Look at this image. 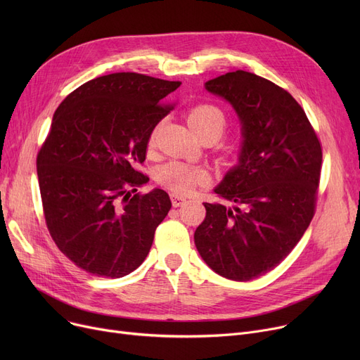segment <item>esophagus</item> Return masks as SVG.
I'll return each instance as SVG.
<instances>
[{"label":"esophagus","instance_id":"esophagus-1","mask_svg":"<svg viewBox=\"0 0 360 360\" xmlns=\"http://www.w3.org/2000/svg\"><path fill=\"white\" fill-rule=\"evenodd\" d=\"M170 200H172L174 207H181V205H184L185 201H186L184 197H181V195H178V194H172V195H170Z\"/></svg>","mask_w":360,"mask_h":360}]
</instances>
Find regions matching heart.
Segmentation results:
<instances>
[{"label": "heart", "instance_id": "b5f03b06", "mask_svg": "<svg viewBox=\"0 0 360 360\" xmlns=\"http://www.w3.org/2000/svg\"><path fill=\"white\" fill-rule=\"evenodd\" d=\"M188 122L201 139L205 136H216L219 139L226 127H228V117H226L223 109L214 103H200L188 112ZM159 128L160 122L151 128L148 134V146H153L156 143ZM156 179L166 190L182 195L191 193L194 188L205 184L209 179V174L200 166H191L172 160L162 165L156 170Z\"/></svg>", "mask_w": 360, "mask_h": 360}]
</instances>
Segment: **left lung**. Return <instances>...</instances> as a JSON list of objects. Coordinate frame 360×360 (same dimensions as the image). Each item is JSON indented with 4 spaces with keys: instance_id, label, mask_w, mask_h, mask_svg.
<instances>
[{
    "instance_id": "left-lung-1",
    "label": "left lung",
    "mask_w": 360,
    "mask_h": 360,
    "mask_svg": "<svg viewBox=\"0 0 360 360\" xmlns=\"http://www.w3.org/2000/svg\"><path fill=\"white\" fill-rule=\"evenodd\" d=\"M232 103L242 122L239 165L214 193L232 205L204 202L195 247L217 274L250 281L296 247L315 214L323 147L292 94L236 70L205 83Z\"/></svg>"
}]
</instances>
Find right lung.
Wrapping results in <instances>:
<instances>
[{
	"label": "right lung",
	"instance_id": "obj_1",
	"mask_svg": "<svg viewBox=\"0 0 360 360\" xmlns=\"http://www.w3.org/2000/svg\"><path fill=\"white\" fill-rule=\"evenodd\" d=\"M181 86L139 72H113L71 91L56 108L37 153L46 228L79 269L120 278L141 266L172 207L167 193H137L148 176V134Z\"/></svg>",
	"mask_w": 360,
	"mask_h": 360
}]
</instances>
